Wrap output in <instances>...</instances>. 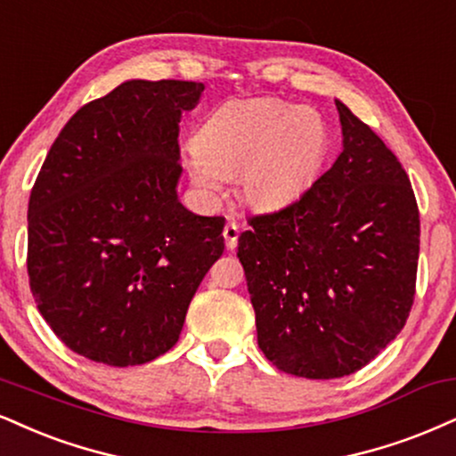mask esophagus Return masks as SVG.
Returning a JSON list of instances; mask_svg holds the SVG:
<instances>
[{
	"label": "esophagus",
	"mask_w": 456,
	"mask_h": 456,
	"mask_svg": "<svg viewBox=\"0 0 456 456\" xmlns=\"http://www.w3.org/2000/svg\"><path fill=\"white\" fill-rule=\"evenodd\" d=\"M238 235H240L238 224H235L233 221H229L227 224H224V229H223V238H224V246H227L229 250H233V248H235V244H238Z\"/></svg>",
	"instance_id": "esophagus-1"
}]
</instances>
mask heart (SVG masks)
<instances>
[{
	"label": "heart",
	"instance_id": "1",
	"mask_svg": "<svg viewBox=\"0 0 456 456\" xmlns=\"http://www.w3.org/2000/svg\"><path fill=\"white\" fill-rule=\"evenodd\" d=\"M331 131L314 108L276 100H232L214 108L184 152L191 183L221 193L240 175V195L255 210H281L314 184Z\"/></svg>",
	"mask_w": 456,
	"mask_h": 456
}]
</instances>
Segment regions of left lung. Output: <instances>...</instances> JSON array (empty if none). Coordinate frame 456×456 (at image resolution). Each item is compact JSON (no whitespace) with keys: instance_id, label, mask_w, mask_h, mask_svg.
<instances>
[{"instance_id":"obj_1","label":"left lung","mask_w":456,"mask_h":456,"mask_svg":"<svg viewBox=\"0 0 456 456\" xmlns=\"http://www.w3.org/2000/svg\"><path fill=\"white\" fill-rule=\"evenodd\" d=\"M342 152L278 212L248 218L238 256L256 342L278 370L354 374L397 338L414 304L420 218L408 174L336 100Z\"/></svg>"}]
</instances>
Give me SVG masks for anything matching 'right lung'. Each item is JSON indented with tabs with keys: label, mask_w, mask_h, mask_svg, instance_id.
I'll return each mask as SVG.
<instances>
[{
	"label": "right lung",
	"mask_w": 456,
	"mask_h": 456,
	"mask_svg": "<svg viewBox=\"0 0 456 456\" xmlns=\"http://www.w3.org/2000/svg\"><path fill=\"white\" fill-rule=\"evenodd\" d=\"M204 85L127 80L71 117L27 210L37 310L74 353L142 365L178 342L186 310L223 255V216L180 204L178 123Z\"/></svg>",
	"instance_id": "obj_1"
}]
</instances>
